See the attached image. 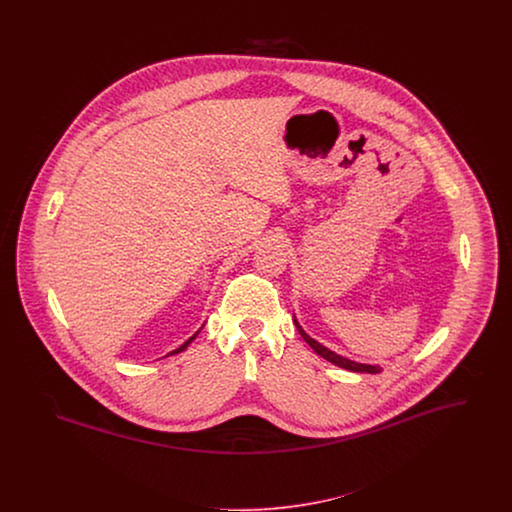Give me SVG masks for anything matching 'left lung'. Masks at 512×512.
Segmentation results:
<instances>
[{"label": "left lung", "instance_id": "8db88e82", "mask_svg": "<svg viewBox=\"0 0 512 512\" xmlns=\"http://www.w3.org/2000/svg\"><path fill=\"white\" fill-rule=\"evenodd\" d=\"M293 322H295V326H297V330H299V334H301V338L307 341L311 347H313V351L318 353L322 359H326V361H330L332 365L341 366V368H345V370H351V372H368V374H378V372H382V368L378 365H363V363H355V361H349V359H345V357H341L338 353H334V351H330L328 347H324L322 343H318L317 340H313L301 326H299V322H297V318L293 317Z\"/></svg>", "mask_w": 512, "mask_h": 512}]
</instances>
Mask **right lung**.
<instances>
[{
	"label": "right lung",
	"mask_w": 512,
	"mask_h": 512,
	"mask_svg": "<svg viewBox=\"0 0 512 512\" xmlns=\"http://www.w3.org/2000/svg\"><path fill=\"white\" fill-rule=\"evenodd\" d=\"M201 328H203V326H201ZM201 328H199V330H197V332H195L194 336H192V338H190V340L184 341V343H182V345H180V347H178V349H174V351H171V353H169V355H176V353H182V351H184V349H186V347H188V345H190V343H192V341L195 340V336H197V334H199V332H201ZM169 355H167V357H169Z\"/></svg>",
	"instance_id": "add662e5"
}]
</instances>
